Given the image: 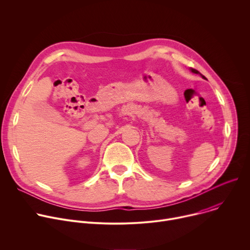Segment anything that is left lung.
Instances as JSON below:
<instances>
[{
	"label": "left lung",
	"instance_id": "1",
	"mask_svg": "<svg viewBox=\"0 0 250 250\" xmlns=\"http://www.w3.org/2000/svg\"><path fill=\"white\" fill-rule=\"evenodd\" d=\"M191 71H192V72L196 73V74H200V75H201V76H202V77H203L204 79H206V77H205V76H203V75H202V74H201V73L199 72V71H198V70H196V69H193V68H192V69H191Z\"/></svg>",
	"mask_w": 250,
	"mask_h": 250
}]
</instances>
